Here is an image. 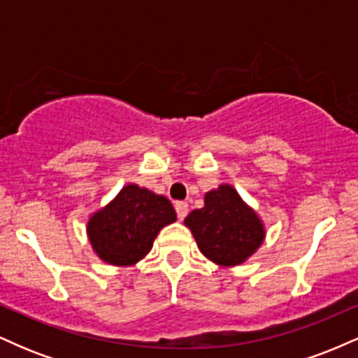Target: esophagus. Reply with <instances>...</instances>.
<instances>
[{"mask_svg":"<svg viewBox=\"0 0 358 358\" xmlns=\"http://www.w3.org/2000/svg\"><path fill=\"white\" fill-rule=\"evenodd\" d=\"M175 210H176V215H178V219L183 220L188 213V203L187 202H176Z\"/></svg>","mask_w":358,"mask_h":358,"instance_id":"esophagus-1","label":"esophagus"}]
</instances>
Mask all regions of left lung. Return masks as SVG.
I'll return each instance as SVG.
<instances>
[{
	"mask_svg": "<svg viewBox=\"0 0 358 358\" xmlns=\"http://www.w3.org/2000/svg\"><path fill=\"white\" fill-rule=\"evenodd\" d=\"M205 205L185 219L205 257L224 268L239 266L261 248L264 224L232 185L205 193Z\"/></svg>",
	"mask_w": 358,
	"mask_h": 358,
	"instance_id": "obj_1",
	"label": "left lung"
}]
</instances>
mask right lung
<instances>
[{
  "mask_svg": "<svg viewBox=\"0 0 358 358\" xmlns=\"http://www.w3.org/2000/svg\"><path fill=\"white\" fill-rule=\"evenodd\" d=\"M176 220L170 200L129 183L90 215L87 236L94 252L113 266H133L150 252L159 231Z\"/></svg>",
  "mask_w": 358,
  "mask_h": 358,
  "instance_id": "1",
  "label": "right lung"
}]
</instances>
